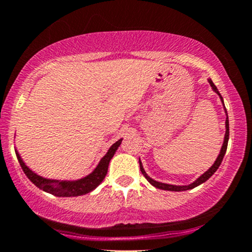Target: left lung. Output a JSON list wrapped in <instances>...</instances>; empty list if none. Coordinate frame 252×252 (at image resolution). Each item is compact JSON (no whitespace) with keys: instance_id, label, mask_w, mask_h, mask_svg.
I'll return each mask as SVG.
<instances>
[{"instance_id":"left-lung-1","label":"left lung","mask_w":252,"mask_h":252,"mask_svg":"<svg viewBox=\"0 0 252 252\" xmlns=\"http://www.w3.org/2000/svg\"><path fill=\"white\" fill-rule=\"evenodd\" d=\"M208 82H210V84H211L212 89H213L214 92H216L217 94L219 95L220 100H221L222 104H224V100H222V96L220 95L219 90H218V88H217V87H216V84H214L213 82H212L211 78H210V80H208ZM224 109H225V113H226V121H225L226 132H225L224 143H222L221 150H220V154H219V156L217 157L216 162H214L213 165H212L211 168L208 169L207 171H206V172H203V174L201 175V176L199 177V179H196V180L194 181L193 183H190V185H187V186H175V185H168V183H162V182H158V181H155L154 179H151V177H150L149 175L146 174L145 170H144V168H143V164H141V162H140V158H139L140 171H141V174H143L144 176H145V179L148 180L149 182L151 183L152 186H154V187H156V188H158V189H163V190H170V191H183V190H189V189H193V188H195V187H197V186H200V185H201V183L206 182V181H207L208 179H210V177L212 176V175H213L214 172H216V171L218 170V168H219V166H220V164H221V162H222V158H224L225 154H226V149H227L228 137H230V128H228V117H227V112H226V108H225V106H224Z\"/></svg>"}]
</instances>
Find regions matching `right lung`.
<instances>
[{"label":"right lung","instance_id":"right-lung-1","mask_svg":"<svg viewBox=\"0 0 252 252\" xmlns=\"http://www.w3.org/2000/svg\"><path fill=\"white\" fill-rule=\"evenodd\" d=\"M123 139H119L115 141L114 144L109 148L107 154L101 158V160L98 162L97 166L90 172L89 175H87L86 177H82L80 180L75 181H61V180H52V179H45V177L40 176V175L35 174L34 171L31 170L30 168L25 164L22 160L21 156L19 155V152L15 150L16 157L21 165L22 170H24L26 176L30 179L32 183L38 187L41 190L50 193L55 196L58 197H72V196H81V195L88 194L90 191H93L94 189L102 182L104 177H106L107 171H108V165L111 159L114 156L115 151H117L119 146H120Z\"/></svg>","mask_w":252,"mask_h":252}]
</instances>
